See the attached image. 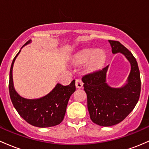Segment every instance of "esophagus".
I'll return each instance as SVG.
<instances>
[{
	"label": "esophagus",
	"instance_id": "obj_1",
	"mask_svg": "<svg viewBox=\"0 0 149 149\" xmlns=\"http://www.w3.org/2000/svg\"><path fill=\"white\" fill-rule=\"evenodd\" d=\"M75 85L77 88H81L83 86V82L80 79H77L75 81Z\"/></svg>",
	"mask_w": 149,
	"mask_h": 149
}]
</instances>
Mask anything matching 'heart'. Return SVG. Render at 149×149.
Segmentation results:
<instances>
[{
    "mask_svg": "<svg viewBox=\"0 0 149 149\" xmlns=\"http://www.w3.org/2000/svg\"><path fill=\"white\" fill-rule=\"evenodd\" d=\"M96 53V51L87 50L81 53L77 58V62L79 64H84L86 63L90 58L87 65V68L89 71H96L99 70L103 66L105 61V55L103 52H98Z\"/></svg>",
    "mask_w": 149,
    "mask_h": 149,
    "instance_id": "1",
    "label": "heart"
}]
</instances>
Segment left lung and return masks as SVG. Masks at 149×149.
<instances>
[{
    "label": "left lung",
    "instance_id": "8db88e82",
    "mask_svg": "<svg viewBox=\"0 0 149 149\" xmlns=\"http://www.w3.org/2000/svg\"><path fill=\"white\" fill-rule=\"evenodd\" d=\"M109 42L113 53H123L131 64L127 84L120 88L110 87L106 82L108 66L81 78L87 96L90 118L95 124L103 127L113 126L125 120L134 108L141 92L140 72L136 58L118 41L109 40Z\"/></svg>",
    "mask_w": 149,
    "mask_h": 149
}]
</instances>
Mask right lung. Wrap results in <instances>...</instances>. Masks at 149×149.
Segmentation results:
<instances>
[{"instance_id": "add662e5", "label": "right lung", "mask_w": 149, "mask_h": 149, "mask_svg": "<svg viewBox=\"0 0 149 149\" xmlns=\"http://www.w3.org/2000/svg\"><path fill=\"white\" fill-rule=\"evenodd\" d=\"M30 42L28 41L25 45ZM16 55L10 70L9 93L13 106L19 115L30 125L38 127H50L59 125L64 119L67 106L70 96L76 90L74 79L68 86L58 84L46 96L38 99H26L15 90L13 83V67Z\"/></svg>"}]
</instances>
